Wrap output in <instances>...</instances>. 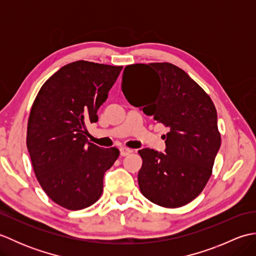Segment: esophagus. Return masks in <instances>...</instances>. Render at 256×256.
<instances>
[{"instance_id": "1", "label": "esophagus", "mask_w": 256, "mask_h": 256, "mask_svg": "<svg viewBox=\"0 0 256 256\" xmlns=\"http://www.w3.org/2000/svg\"><path fill=\"white\" fill-rule=\"evenodd\" d=\"M132 152H133V150H130V148H120V155H121V156H126V155H128V154H131Z\"/></svg>"}]
</instances>
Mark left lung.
Listing matches in <instances>:
<instances>
[{"instance_id":"1","label":"left lung","mask_w":256,"mask_h":256,"mask_svg":"<svg viewBox=\"0 0 256 256\" xmlns=\"http://www.w3.org/2000/svg\"><path fill=\"white\" fill-rule=\"evenodd\" d=\"M142 86L134 94L130 77ZM126 100L170 128L160 153L143 148L138 180L144 197L166 208L189 204L208 182L221 138L214 102L182 69L170 62L136 64L124 68Z\"/></svg>"}]
</instances>
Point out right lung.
<instances>
[{"label":"right lung","instance_id":"right-lung-1","mask_svg":"<svg viewBox=\"0 0 256 256\" xmlns=\"http://www.w3.org/2000/svg\"><path fill=\"white\" fill-rule=\"evenodd\" d=\"M122 66L79 60L62 67L42 84L32 103L27 148L42 188L69 210L94 204L103 176L118 157L116 148L88 142L86 125L98 121Z\"/></svg>","mask_w":256,"mask_h":256}]
</instances>
